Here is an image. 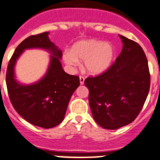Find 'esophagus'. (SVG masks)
Returning a JSON list of instances; mask_svg holds the SVG:
<instances>
[{"label": "esophagus", "mask_w": 160, "mask_h": 160, "mask_svg": "<svg viewBox=\"0 0 160 160\" xmlns=\"http://www.w3.org/2000/svg\"><path fill=\"white\" fill-rule=\"evenodd\" d=\"M84 80H85L84 77H81V76H80V84H83V83H84Z\"/></svg>", "instance_id": "esophagus-1"}]
</instances>
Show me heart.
I'll use <instances>...</instances> for the list:
<instances>
[{
	"label": "heart",
	"mask_w": 160,
	"mask_h": 160,
	"mask_svg": "<svg viewBox=\"0 0 160 160\" xmlns=\"http://www.w3.org/2000/svg\"><path fill=\"white\" fill-rule=\"evenodd\" d=\"M115 56L114 46L109 42L97 39L81 40L73 45L70 50H65L63 60L69 66L79 65V60L84 61L85 70L93 76L105 72L112 65Z\"/></svg>",
	"instance_id": "b5f03b06"
}]
</instances>
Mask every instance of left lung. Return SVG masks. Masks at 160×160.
Listing matches in <instances>:
<instances>
[{"mask_svg": "<svg viewBox=\"0 0 160 160\" xmlns=\"http://www.w3.org/2000/svg\"><path fill=\"white\" fill-rule=\"evenodd\" d=\"M119 36L123 47L115 62L105 72L84 80L94 119L107 129H117L133 122L150 88L144 50L136 42Z\"/></svg>", "mask_w": 160, "mask_h": 160, "instance_id": "left-lung-1", "label": "left lung"}]
</instances>
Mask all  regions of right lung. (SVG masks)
<instances>
[{
	"mask_svg": "<svg viewBox=\"0 0 160 160\" xmlns=\"http://www.w3.org/2000/svg\"><path fill=\"white\" fill-rule=\"evenodd\" d=\"M48 35L43 32L23 40L13 53L6 72L8 93L15 110L28 122L44 129L63 121L72 95L80 85L79 77L65 72L60 62L62 52L50 42ZM33 48H44L52 53L48 70L37 83L20 85L14 79L16 60L25 49Z\"/></svg>",
	"mask_w": 160,
	"mask_h": 160,
	"instance_id": "obj_1",
	"label": "right lung"
}]
</instances>
